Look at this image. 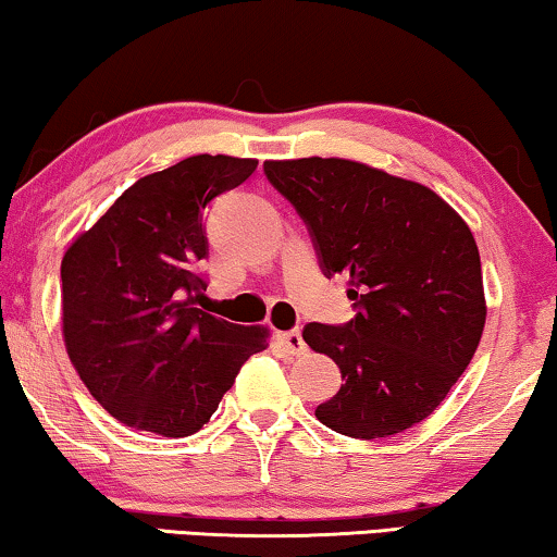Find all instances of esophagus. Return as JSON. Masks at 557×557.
<instances>
[{"mask_svg":"<svg viewBox=\"0 0 557 557\" xmlns=\"http://www.w3.org/2000/svg\"><path fill=\"white\" fill-rule=\"evenodd\" d=\"M278 338H281V344L286 346V354H292V357H301V354H306L304 336H301V332H298V329L278 334Z\"/></svg>","mask_w":557,"mask_h":557,"instance_id":"1","label":"esophagus"}]
</instances>
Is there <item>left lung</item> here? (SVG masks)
<instances>
[{"label": "left lung", "instance_id": "8db88e82", "mask_svg": "<svg viewBox=\"0 0 557 557\" xmlns=\"http://www.w3.org/2000/svg\"><path fill=\"white\" fill-rule=\"evenodd\" d=\"M269 183L309 228L324 276L344 273L354 319L306 324L342 372L317 419L346 437L405 432L447 397L485 329L478 244L424 185L342 158L269 160Z\"/></svg>", "mask_w": 557, "mask_h": 557}]
</instances>
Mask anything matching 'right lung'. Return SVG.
Wrapping results in <instances>:
<instances>
[{
	"mask_svg": "<svg viewBox=\"0 0 557 557\" xmlns=\"http://www.w3.org/2000/svg\"><path fill=\"white\" fill-rule=\"evenodd\" d=\"M259 165L193 156L131 185L62 259V334L79 379L125 426L188 437L219 409L265 329L196 309L203 211Z\"/></svg>",
	"mask_w": 557,
	"mask_h": 557,
	"instance_id": "obj_1",
	"label": "right lung"
}]
</instances>
